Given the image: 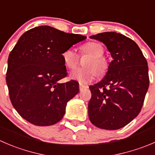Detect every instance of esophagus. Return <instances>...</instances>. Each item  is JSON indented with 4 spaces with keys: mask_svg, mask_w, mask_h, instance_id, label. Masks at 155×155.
<instances>
[{
    "mask_svg": "<svg viewBox=\"0 0 155 155\" xmlns=\"http://www.w3.org/2000/svg\"><path fill=\"white\" fill-rule=\"evenodd\" d=\"M86 88V86H85V85H82V84H79V90H80V91H82V90H83L84 88Z\"/></svg>",
    "mask_w": 155,
    "mask_h": 155,
    "instance_id": "obj_1",
    "label": "esophagus"
}]
</instances>
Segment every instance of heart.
<instances>
[{
  "instance_id": "b5f03b06",
  "label": "heart",
  "mask_w": 155,
  "mask_h": 155,
  "mask_svg": "<svg viewBox=\"0 0 155 155\" xmlns=\"http://www.w3.org/2000/svg\"><path fill=\"white\" fill-rule=\"evenodd\" d=\"M82 54H88L90 58L85 62V69H78L71 73L70 78L82 85L91 82L97 77V72L104 75L108 70L109 64L104 57V48L101 43L90 41L83 45L80 48ZM62 60L64 66L69 70L76 68L79 62V55L73 48H67L62 53Z\"/></svg>"
}]
</instances>
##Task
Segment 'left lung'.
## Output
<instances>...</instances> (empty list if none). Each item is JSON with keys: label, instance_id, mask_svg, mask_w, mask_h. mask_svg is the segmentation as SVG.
I'll list each match as a JSON object with an SVG mask.
<instances>
[{"label": "left lung", "instance_id": "8db88e82", "mask_svg": "<svg viewBox=\"0 0 155 155\" xmlns=\"http://www.w3.org/2000/svg\"><path fill=\"white\" fill-rule=\"evenodd\" d=\"M106 45L113 61L101 82L89 86L88 117L93 125L118 130L136 117L149 86L146 59L134 41L114 31L91 36Z\"/></svg>", "mask_w": 155, "mask_h": 155}]
</instances>
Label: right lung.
Returning a JSON list of instances; mask_svg holds the SVG:
<instances>
[{
    "instance_id": "right-lung-1",
    "label": "right lung",
    "mask_w": 155,
    "mask_h": 155,
    "mask_svg": "<svg viewBox=\"0 0 155 155\" xmlns=\"http://www.w3.org/2000/svg\"><path fill=\"white\" fill-rule=\"evenodd\" d=\"M85 36L41 25L22 35L8 58L6 82L10 101L23 119L45 127L59 122L79 83L58 81L67 76L62 53Z\"/></svg>"
}]
</instances>
